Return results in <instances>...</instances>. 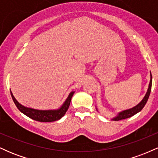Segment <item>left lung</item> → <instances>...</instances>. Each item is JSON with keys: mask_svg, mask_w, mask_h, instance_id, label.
Instances as JSON below:
<instances>
[{"mask_svg": "<svg viewBox=\"0 0 158 158\" xmlns=\"http://www.w3.org/2000/svg\"><path fill=\"white\" fill-rule=\"evenodd\" d=\"M152 77L151 72H150L149 85H148V88L147 92H146V94H145L143 99L138 103V104L137 105V106L133 107V108H129V109H126V110H122V111L119 112V113L117 114V116H115V117H113V118L111 119V120L118 121V120H120V119L129 118V117H132V116H134L135 114H137L138 112L140 111V110L143 108V107L145 106V105L146 104V102H147V101H148V97H149L150 93H151V89H152Z\"/></svg>", "mask_w": 158, "mask_h": 158, "instance_id": "obj_1", "label": "left lung"}]
</instances>
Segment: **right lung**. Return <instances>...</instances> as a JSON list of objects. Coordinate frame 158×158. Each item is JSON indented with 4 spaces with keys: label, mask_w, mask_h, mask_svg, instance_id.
I'll use <instances>...</instances> for the list:
<instances>
[{
    "label": "right lung",
    "mask_w": 158,
    "mask_h": 158,
    "mask_svg": "<svg viewBox=\"0 0 158 158\" xmlns=\"http://www.w3.org/2000/svg\"><path fill=\"white\" fill-rule=\"evenodd\" d=\"M11 96H12V99H13L14 102H15L16 107L18 108L21 113L27 116L28 117L31 118L34 120L39 121V122H54V121L59 120L64 115L65 113L68 110L69 106H70V101H71V98L73 96L75 91H71L69 94L68 98L65 99L64 103L62 104L60 108L58 109L55 110H39L35 109V108H28L21 103H19L15 99V97L12 94V91L10 90Z\"/></svg>",
    "instance_id": "right-lung-1"
}]
</instances>
